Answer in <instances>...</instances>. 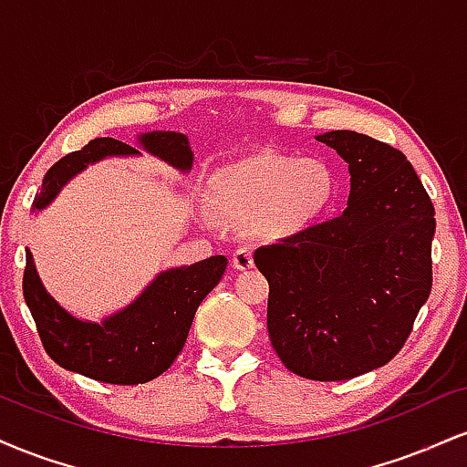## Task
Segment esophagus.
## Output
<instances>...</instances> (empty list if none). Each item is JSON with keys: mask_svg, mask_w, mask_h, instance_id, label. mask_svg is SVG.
<instances>
[{"mask_svg": "<svg viewBox=\"0 0 467 467\" xmlns=\"http://www.w3.org/2000/svg\"><path fill=\"white\" fill-rule=\"evenodd\" d=\"M233 265L234 270H250L254 265V259H252L250 248H239L233 252Z\"/></svg>", "mask_w": 467, "mask_h": 467, "instance_id": "obj_1", "label": "esophagus"}]
</instances>
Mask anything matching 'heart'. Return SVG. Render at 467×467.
<instances>
[{"label":"heart","mask_w":467,"mask_h":467,"mask_svg":"<svg viewBox=\"0 0 467 467\" xmlns=\"http://www.w3.org/2000/svg\"><path fill=\"white\" fill-rule=\"evenodd\" d=\"M336 175L318 158L261 151L211 178V202L222 217L248 222L267 239H292L318 226L336 200Z\"/></svg>","instance_id":"1"}]
</instances>
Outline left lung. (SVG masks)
Here are the masks:
<instances>
[{
	"label": "left lung",
	"instance_id": "left-lung-1",
	"mask_svg": "<svg viewBox=\"0 0 467 467\" xmlns=\"http://www.w3.org/2000/svg\"><path fill=\"white\" fill-rule=\"evenodd\" d=\"M316 140L349 164L340 217L264 245L267 331L292 373L351 379L398 356L432 287L435 208L406 155L356 131Z\"/></svg>",
	"mask_w": 467,
	"mask_h": 467
}]
</instances>
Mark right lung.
<instances>
[{
  "instance_id": "add662e5",
  "label": "right lung",
  "mask_w": 467,
  "mask_h": 467,
  "mask_svg": "<svg viewBox=\"0 0 467 467\" xmlns=\"http://www.w3.org/2000/svg\"><path fill=\"white\" fill-rule=\"evenodd\" d=\"M138 147L173 169L189 173L195 155L189 138L178 131H149L136 138ZM140 155L138 149L114 138H96L80 151L61 158L46 173L32 213L55 202L74 175L105 158ZM228 259L223 254L192 265L169 267L142 289L127 307L92 323L80 320L57 303L41 283L32 252L26 250L24 298L36 323L47 356L58 367L107 384H144L162 375L184 347L197 307L222 281Z\"/></svg>"
}]
</instances>
